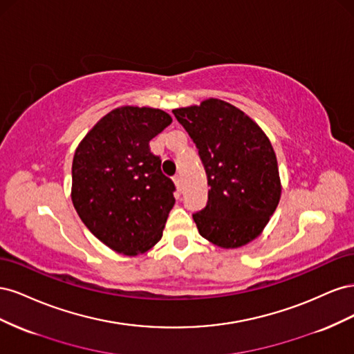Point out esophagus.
<instances>
[{"instance_id": "1", "label": "esophagus", "mask_w": 354, "mask_h": 354, "mask_svg": "<svg viewBox=\"0 0 354 354\" xmlns=\"http://www.w3.org/2000/svg\"><path fill=\"white\" fill-rule=\"evenodd\" d=\"M173 180H174V185L177 186V189L180 190V187H181V177H180V174H176Z\"/></svg>"}]
</instances>
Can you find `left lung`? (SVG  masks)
<instances>
[{
  "instance_id": "8db88e82",
  "label": "left lung",
  "mask_w": 354,
  "mask_h": 354,
  "mask_svg": "<svg viewBox=\"0 0 354 354\" xmlns=\"http://www.w3.org/2000/svg\"><path fill=\"white\" fill-rule=\"evenodd\" d=\"M173 113L196 145L207 173V205L194 214L201 236L221 248L251 242L281 199L270 140L248 115L218 99Z\"/></svg>"
}]
</instances>
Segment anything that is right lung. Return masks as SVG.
<instances>
[{"mask_svg":"<svg viewBox=\"0 0 354 354\" xmlns=\"http://www.w3.org/2000/svg\"><path fill=\"white\" fill-rule=\"evenodd\" d=\"M171 122L160 109L122 106L103 116L75 151L73 207L116 252L143 254L162 238L176 186L149 142Z\"/></svg>","mask_w":354,"mask_h":354,"instance_id":"obj_1","label":"right lung"}]
</instances>
